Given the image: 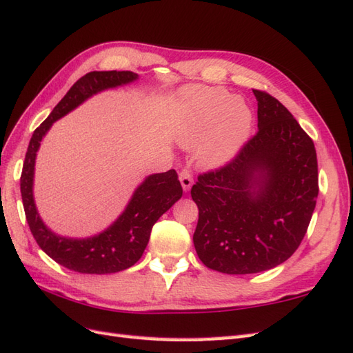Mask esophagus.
Segmentation results:
<instances>
[{
    "label": "esophagus",
    "mask_w": 353,
    "mask_h": 353,
    "mask_svg": "<svg viewBox=\"0 0 353 353\" xmlns=\"http://www.w3.org/2000/svg\"><path fill=\"white\" fill-rule=\"evenodd\" d=\"M179 179H180V183H182L183 191L188 192L189 189L192 188V183H194V179H192L191 171L186 170V168L182 170V171H180V174H179Z\"/></svg>",
    "instance_id": "obj_1"
}]
</instances>
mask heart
<instances>
[{
    "mask_svg": "<svg viewBox=\"0 0 353 353\" xmlns=\"http://www.w3.org/2000/svg\"><path fill=\"white\" fill-rule=\"evenodd\" d=\"M254 116L240 97L225 89L189 86L180 92L174 134L186 149L198 144V159L207 168L228 164L248 143Z\"/></svg>",
    "mask_w": 353,
    "mask_h": 353,
    "instance_id": "b5f03b06",
    "label": "heart"
}]
</instances>
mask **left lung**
Returning a JSON list of instances; mask_svg holds the SVG:
<instances>
[{"label": "left lung", "mask_w": 353, "mask_h": 353, "mask_svg": "<svg viewBox=\"0 0 353 353\" xmlns=\"http://www.w3.org/2000/svg\"><path fill=\"white\" fill-rule=\"evenodd\" d=\"M258 132L225 167L198 176L194 246L201 263L225 274H252L291 256L305 236L318 198L312 139L264 90Z\"/></svg>", "instance_id": "8db88e82"}]
</instances>
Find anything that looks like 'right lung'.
<instances>
[{"label":"right lung","mask_w":353,"mask_h":353,"mask_svg":"<svg viewBox=\"0 0 353 353\" xmlns=\"http://www.w3.org/2000/svg\"><path fill=\"white\" fill-rule=\"evenodd\" d=\"M132 71H92L70 88L37 130L34 131L21 176V194L26 221L44 254L68 270L83 274L117 273L132 267L146 249L155 222L180 200L183 191L174 170L150 174L135 189L130 203L110 227L86 239L64 237L53 232L40 218L34 201V170L40 143L53 122L73 112L88 98L105 89L135 82Z\"/></svg>","instance_id":"right-lung-1"}]
</instances>
